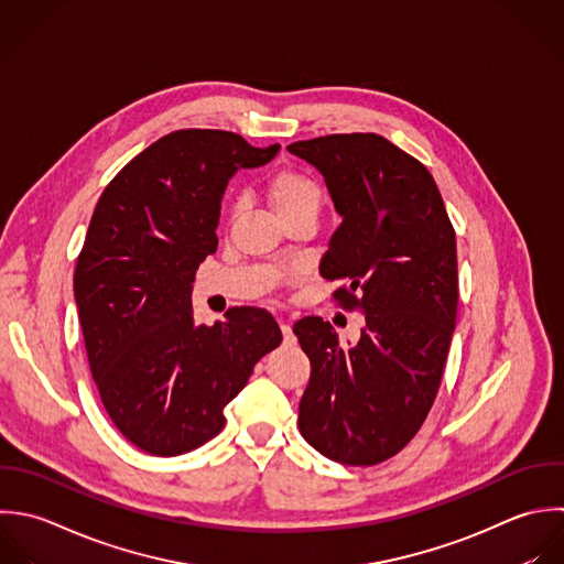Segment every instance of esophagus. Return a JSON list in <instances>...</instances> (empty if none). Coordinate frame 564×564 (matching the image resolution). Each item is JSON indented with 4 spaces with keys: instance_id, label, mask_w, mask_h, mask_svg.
<instances>
[{
    "instance_id": "1",
    "label": "esophagus",
    "mask_w": 564,
    "mask_h": 564,
    "mask_svg": "<svg viewBox=\"0 0 564 564\" xmlns=\"http://www.w3.org/2000/svg\"><path fill=\"white\" fill-rule=\"evenodd\" d=\"M281 332H283V340H285V343H294V334H292V327H290V323L281 321Z\"/></svg>"
}]
</instances>
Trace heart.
I'll return each mask as SVG.
<instances>
[{
    "instance_id": "heart-1",
    "label": "heart",
    "mask_w": 564,
    "mask_h": 564,
    "mask_svg": "<svg viewBox=\"0 0 564 564\" xmlns=\"http://www.w3.org/2000/svg\"><path fill=\"white\" fill-rule=\"evenodd\" d=\"M268 199L281 219L299 213H318L323 204L321 182L303 169H281L268 182Z\"/></svg>"
}]
</instances>
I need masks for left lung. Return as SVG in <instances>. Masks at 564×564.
<instances>
[{"mask_svg":"<svg viewBox=\"0 0 564 564\" xmlns=\"http://www.w3.org/2000/svg\"><path fill=\"white\" fill-rule=\"evenodd\" d=\"M314 164L343 224L321 259L332 299L365 329L294 323L312 373L299 404L310 446L345 466H376L422 429L442 384L459 301L457 241L431 171L378 133H332L288 147Z\"/></svg>","mask_w":564,"mask_h":564,"instance_id":"obj_1","label":"left lung"}]
</instances>
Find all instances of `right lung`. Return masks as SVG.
<instances>
[{
    "label": "right lung",
    "mask_w": 564,
    "mask_h": 564,
    "mask_svg": "<svg viewBox=\"0 0 564 564\" xmlns=\"http://www.w3.org/2000/svg\"><path fill=\"white\" fill-rule=\"evenodd\" d=\"M221 129H177L129 160L94 208L74 270L89 371L120 435L153 457L191 453L283 336L268 310L230 307L195 325L191 290L217 250L221 195L237 169L270 162Z\"/></svg>",
    "instance_id": "add662e5"
}]
</instances>
